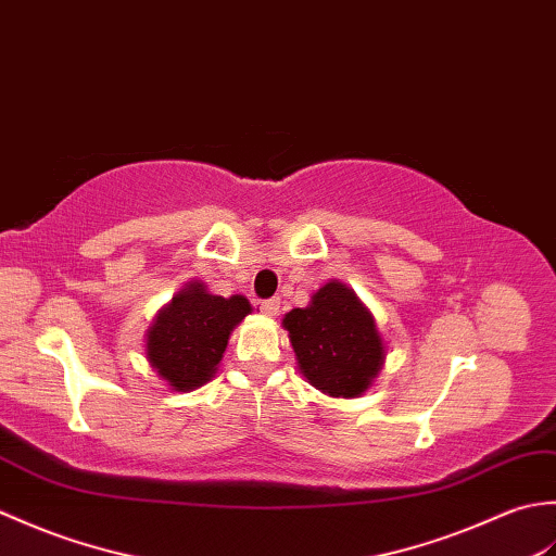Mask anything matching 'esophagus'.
Wrapping results in <instances>:
<instances>
[{"label": "esophagus", "instance_id": "esophagus-1", "mask_svg": "<svg viewBox=\"0 0 556 556\" xmlns=\"http://www.w3.org/2000/svg\"><path fill=\"white\" fill-rule=\"evenodd\" d=\"M258 309H262L264 316H276L278 309H280V302L276 298L274 300H264V302H258Z\"/></svg>", "mask_w": 556, "mask_h": 556}]
</instances>
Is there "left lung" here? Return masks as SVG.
I'll return each mask as SVG.
<instances>
[{
	"label": "left lung",
	"mask_w": 556,
	"mask_h": 556,
	"mask_svg": "<svg viewBox=\"0 0 556 556\" xmlns=\"http://www.w3.org/2000/svg\"><path fill=\"white\" fill-rule=\"evenodd\" d=\"M302 376L330 397H359L386 362L374 314L340 280L320 288L309 306L282 318Z\"/></svg>",
	"instance_id": "1"
}]
</instances>
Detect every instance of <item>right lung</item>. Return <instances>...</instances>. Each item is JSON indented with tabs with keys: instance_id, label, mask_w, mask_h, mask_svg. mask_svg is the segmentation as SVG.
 I'll return each mask as SVG.
<instances>
[{
	"instance_id": "1",
	"label": "right lung",
	"mask_w": 556,
	"mask_h": 556,
	"mask_svg": "<svg viewBox=\"0 0 556 556\" xmlns=\"http://www.w3.org/2000/svg\"><path fill=\"white\" fill-rule=\"evenodd\" d=\"M252 314L242 294L218 298L204 282H188L147 330V362L176 392L204 386L224 359L230 332Z\"/></svg>"
}]
</instances>
